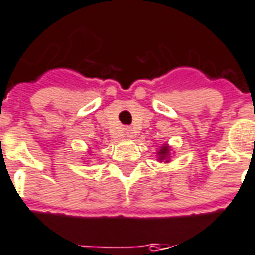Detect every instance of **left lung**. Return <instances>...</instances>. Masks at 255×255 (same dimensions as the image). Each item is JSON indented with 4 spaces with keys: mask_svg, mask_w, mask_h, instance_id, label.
Masks as SVG:
<instances>
[{
    "mask_svg": "<svg viewBox=\"0 0 255 255\" xmlns=\"http://www.w3.org/2000/svg\"><path fill=\"white\" fill-rule=\"evenodd\" d=\"M168 153H169V148H168V146H162V148L160 149V152H158L160 160H164V158L168 156Z\"/></svg>",
    "mask_w": 255,
    "mask_h": 255,
    "instance_id": "8db88e82",
    "label": "left lung"
}]
</instances>
